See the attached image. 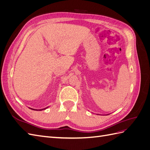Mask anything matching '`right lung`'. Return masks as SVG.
<instances>
[{
	"label": "right lung",
	"mask_w": 150,
	"mask_h": 150,
	"mask_svg": "<svg viewBox=\"0 0 150 150\" xmlns=\"http://www.w3.org/2000/svg\"><path fill=\"white\" fill-rule=\"evenodd\" d=\"M46 108H44V109H42V110H46ZM30 109H31V110H37V111H38V110H35V109H32V108H30ZM40 110H39V111H40ZM41 110H40V111H41Z\"/></svg>",
	"instance_id": "add662e5"
}]
</instances>
